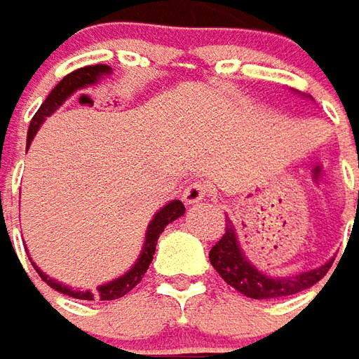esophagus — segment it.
Returning <instances> with one entry per match:
<instances>
[{"label": "esophagus", "instance_id": "1", "mask_svg": "<svg viewBox=\"0 0 359 359\" xmlns=\"http://www.w3.org/2000/svg\"><path fill=\"white\" fill-rule=\"evenodd\" d=\"M205 196H208V184L202 182V180L190 182V184L184 188V192H182V198H184L187 204H198V202L205 200Z\"/></svg>", "mask_w": 359, "mask_h": 359}]
</instances>
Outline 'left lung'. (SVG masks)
<instances>
[{
    "instance_id": "1",
    "label": "left lung",
    "mask_w": 359,
    "mask_h": 359,
    "mask_svg": "<svg viewBox=\"0 0 359 359\" xmlns=\"http://www.w3.org/2000/svg\"><path fill=\"white\" fill-rule=\"evenodd\" d=\"M225 219H227L225 222V233L210 250V262L227 284L235 287L243 295L250 297V299H276V297H285V295L303 292V290L317 284L332 264V260H328L323 266L305 270V272H299V274H266L258 266H255L249 260V257L243 252L235 225L227 215H225Z\"/></svg>"
}]
</instances>
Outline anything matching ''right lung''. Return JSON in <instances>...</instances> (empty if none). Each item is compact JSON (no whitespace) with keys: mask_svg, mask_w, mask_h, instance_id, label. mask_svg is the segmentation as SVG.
<instances>
[{"mask_svg":"<svg viewBox=\"0 0 359 359\" xmlns=\"http://www.w3.org/2000/svg\"><path fill=\"white\" fill-rule=\"evenodd\" d=\"M110 72H112V67L104 66V64H99V66H87L81 67V69H75L72 74H67L66 77L50 91V95L46 97V101L40 104V109L36 110V114L32 116L31 126H29V134H27V149H29V145H31V142L34 140V136H36V132H39L40 126H42V122L48 118L50 114H54V112H56V110L60 109L75 91L85 89V87H91V85H97L102 77L110 75ZM180 215H184V204H182L180 200H171V202H167V204L163 205L161 210H157L154 215V219L147 225L144 245H142V252H140V257H137L136 262L132 264V268H130L128 272H124L122 276H118V278L107 282V284L97 285L95 292H91V290L83 292V290H77V287H69V285L62 284V282H57L54 278H50L48 274H44L32 260L31 262L32 266L36 268V272L40 274V278H42L52 290H56V292L64 293V295H69V297H75V299H87V302H93V299L112 302V299L124 297L128 292H132V290L142 282V278H144L145 272H147V268L151 264V260H154L155 245H157L159 235H161L163 229H165L169 223H172L175 219H179Z\"/></svg>","mask_w":359,"mask_h":359,"instance_id":"right-lung-1","label":"right lung"}]
</instances>
